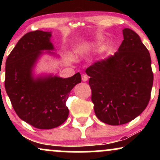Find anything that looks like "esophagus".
Instances as JSON below:
<instances>
[{"label": "esophagus", "instance_id": "34e87169", "mask_svg": "<svg viewBox=\"0 0 160 160\" xmlns=\"http://www.w3.org/2000/svg\"><path fill=\"white\" fill-rule=\"evenodd\" d=\"M88 79H89V77H88L86 74H82V81H83V82L87 81Z\"/></svg>", "mask_w": 160, "mask_h": 160}]
</instances>
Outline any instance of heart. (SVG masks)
<instances>
[{
  "instance_id": "heart-1",
  "label": "heart",
  "mask_w": 160,
  "mask_h": 160,
  "mask_svg": "<svg viewBox=\"0 0 160 160\" xmlns=\"http://www.w3.org/2000/svg\"><path fill=\"white\" fill-rule=\"evenodd\" d=\"M92 47V45L89 44V43H82V44L77 46V47L75 48V52L80 55L86 54L91 50Z\"/></svg>"
}]
</instances>
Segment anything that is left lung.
Returning a JSON list of instances; mask_svg holds the SVG:
<instances>
[{"label": "left lung", "mask_w": 160, "mask_h": 160, "mask_svg": "<svg viewBox=\"0 0 160 160\" xmlns=\"http://www.w3.org/2000/svg\"><path fill=\"white\" fill-rule=\"evenodd\" d=\"M122 34L113 56L86 70L95 115L113 126L127 123L144 111L153 82L149 51L134 31L124 28Z\"/></svg>", "instance_id": "8db88e82"}]
</instances>
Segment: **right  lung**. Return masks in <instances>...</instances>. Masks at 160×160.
I'll use <instances>...</instances> for the list:
<instances>
[{
    "mask_svg": "<svg viewBox=\"0 0 160 160\" xmlns=\"http://www.w3.org/2000/svg\"><path fill=\"white\" fill-rule=\"evenodd\" d=\"M51 35L38 30L25 34L7 57L5 67V89L14 111L40 129L58 127L67 120L69 93L81 82L80 73L68 78L52 75L34 78L32 70L41 51L54 49Z\"/></svg>",
    "mask_w": 160,
    "mask_h": 160,
    "instance_id": "obj_1",
    "label": "right lung"
}]
</instances>
